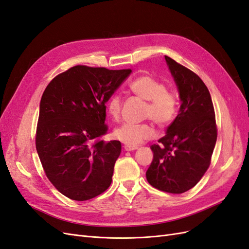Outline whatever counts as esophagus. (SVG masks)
Returning <instances> with one entry per match:
<instances>
[{
    "mask_svg": "<svg viewBox=\"0 0 249 249\" xmlns=\"http://www.w3.org/2000/svg\"><path fill=\"white\" fill-rule=\"evenodd\" d=\"M138 147L137 146H131V145H124V150H126V152H131V150H135L137 149Z\"/></svg>",
    "mask_w": 249,
    "mask_h": 249,
    "instance_id": "34e87169",
    "label": "esophagus"
}]
</instances>
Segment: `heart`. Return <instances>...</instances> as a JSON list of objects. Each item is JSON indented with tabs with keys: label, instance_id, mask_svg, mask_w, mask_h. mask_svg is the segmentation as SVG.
<instances>
[{
	"label": "heart",
	"instance_id": "heart-1",
	"mask_svg": "<svg viewBox=\"0 0 249 249\" xmlns=\"http://www.w3.org/2000/svg\"><path fill=\"white\" fill-rule=\"evenodd\" d=\"M129 87L135 95L146 101L143 111L144 118H150L160 127L167 126L175 120L178 108V94L173 90L166 88L161 80L144 74L134 79ZM122 97L118 94L112 95L107 103V110L114 122H119L122 117ZM154 135L153 125L149 123L124 124L113 132L115 139L131 146L153 138Z\"/></svg>",
	"mask_w": 249,
	"mask_h": 249
}]
</instances>
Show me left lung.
Segmentation results:
<instances>
[{"label":"left lung","instance_id":"left-lung-1","mask_svg":"<svg viewBox=\"0 0 249 249\" xmlns=\"http://www.w3.org/2000/svg\"><path fill=\"white\" fill-rule=\"evenodd\" d=\"M165 60L178 88L179 112L158 144L147 182L158 190L180 194L196 185L211 164L217 140L212 99L196 73L168 56Z\"/></svg>","mask_w":249,"mask_h":249}]
</instances>
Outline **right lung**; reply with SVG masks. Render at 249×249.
Returning <instances> with one entry per match:
<instances>
[{
  "label": "right lung",
  "instance_id": "obj_1",
  "mask_svg": "<svg viewBox=\"0 0 249 249\" xmlns=\"http://www.w3.org/2000/svg\"><path fill=\"white\" fill-rule=\"evenodd\" d=\"M131 70L76 65L53 79L42 94L35 144L44 173L73 200L106 191L122 150L108 132L106 102Z\"/></svg>",
  "mask_w": 249,
  "mask_h": 249
}]
</instances>
